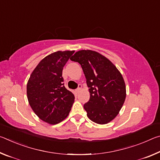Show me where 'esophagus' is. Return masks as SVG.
I'll use <instances>...</instances> for the list:
<instances>
[{
	"label": "esophagus",
	"instance_id": "esophagus-1",
	"mask_svg": "<svg viewBox=\"0 0 160 160\" xmlns=\"http://www.w3.org/2000/svg\"><path fill=\"white\" fill-rule=\"evenodd\" d=\"M81 88H82V85H78V89H76V90H75V91H76L77 93L79 92H80V90H81Z\"/></svg>",
	"mask_w": 160,
	"mask_h": 160
}]
</instances>
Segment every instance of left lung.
Returning a JSON list of instances; mask_svg holds the SVG:
<instances>
[{
  "mask_svg": "<svg viewBox=\"0 0 160 160\" xmlns=\"http://www.w3.org/2000/svg\"><path fill=\"white\" fill-rule=\"evenodd\" d=\"M70 60L81 65L89 88L90 100L84 104L87 116L98 124L110 122L126 99L122 75L109 59L94 51H78Z\"/></svg>",
  "mask_w": 160,
  "mask_h": 160,
  "instance_id": "8db88e82",
  "label": "left lung"
}]
</instances>
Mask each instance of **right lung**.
<instances>
[{
    "label": "right lung",
    "mask_w": 160,
    "mask_h": 160,
    "mask_svg": "<svg viewBox=\"0 0 160 160\" xmlns=\"http://www.w3.org/2000/svg\"><path fill=\"white\" fill-rule=\"evenodd\" d=\"M74 51H56L39 62L27 85L29 104L36 115L49 124H57L69 114L75 96L65 88L63 67Z\"/></svg>",
    "instance_id": "right-lung-1"
}]
</instances>
